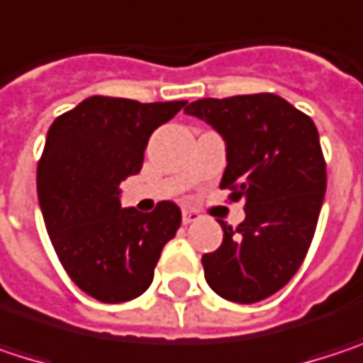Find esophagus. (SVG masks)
Segmentation results:
<instances>
[{"label": "esophagus", "mask_w": 363, "mask_h": 363, "mask_svg": "<svg viewBox=\"0 0 363 363\" xmlns=\"http://www.w3.org/2000/svg\"><path fill=\"white\" fill-rule=\"evenodd\" d=\"M199 218H201V214H199L197 210H193V208H184V210H182V223H184V225L197 223Z\"/></svg>", "instance_id": "1"}]
</instances>
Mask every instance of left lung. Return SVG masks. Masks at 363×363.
I'll return each mask as SVG.
<instances>
[{
	"instance_id": "left-lung-1",
	"label": "left lung",
	"mask_w": 363,
	"mask_h": 363,
	"mask_svg": "<svg viewBox=\"0 0 363 363\" xmlns=\"http://www.w3.org/2000/svg\"><path fill=\"white\" fill-rule=\"evenodd\" d=\"M186 115L225 140L223 189L244 199V223L223 227L218 250L201 256L208 286L250 305L281 290L311 246L326 193V164L311 117L275 94L201 99Z\"/></svg>"
}]
</instances>
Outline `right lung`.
<instances>
[{
  "label": "right lung",
  "instance_id": "add662e5",
  "mask_svg": "<svg viewBox=\"0 0 363 363\" xmlns=\"http://www.w3.org/2000/svg\"><path fill=\"white\" fill-rule=\"evenodd\" d=\"M184 105L90 96L48 130L37 166L45 229L69 277L101 303L140 296L181 227L174 201L149 214L121 208L119 184L140 172L149 136Z\"/></svg>",
  "mask_w": 363,
  "mask_h": 363
}]
</instances>
